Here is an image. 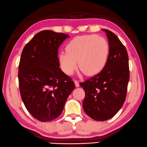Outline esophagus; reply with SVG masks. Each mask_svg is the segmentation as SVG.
I'll return each instance as SVG.
<instances>
[{"mask_svg":"<svg viewBox=\"0 0 147 147\" xmlns=\"http://www.w3.org/2000/svg\"><path fill=\"white\" fill-rule=\"evenodd\" d=\"M74 83H75V85L76 87H78L79 86H80V84H79V82L78 80H74Z\"/></svg>","mask_w":147,"mask_h":147,"instance_id":"1","label":"esophagus"}]
</instances>
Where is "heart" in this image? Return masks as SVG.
Segmentation results:
<instances>
[{
	"instance_id": "1",
	"label": "heart",
	"mask_w": 147,
	"mask_h": 147,
	"mask_svg": "<svg viewBox=\"0 0 147 147\" xmlns=\"http://www.w3.org/2000/svg\"><path fill=\"white\" fill-rule=\"evenodd\" d=\"M106 39L95 34L77 36L68 42L66 51H61L58 60L62 70L72 75L78 68L87 76H94L106 66L109 55Z\"/></svg>"
}]
</instances>
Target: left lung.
Masks as SVG:
<instances>
[{
	"instance_id": "left-lung-1",
	"label": "left lung",
	"mask_w": 147,
	"mask_h": 147,
	"mask_svg": "<svg viewBox=\"0 0 147 147\" xmlns=\"http://www.w3.org/2000/svg\"><path fill=\"white\" fill-rule=\"evenodd\" d=\"M109 45L105 68L80 86L85 92L82 107L86 114L97 121L111 118L125 102L129 80V57L121 41L111 31L102 29Z\"/></svg>"
}]
</instances>
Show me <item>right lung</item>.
I'll use <instances>...</instances> for the list:
<instances>
[{"mask_svg": "<svg viewBox=\"0 0 147 147\" xmlns=\"http://www.w3.org/2000/svg\"><path fill=\"white\" fill-rule=\"evenodd\" d=\"M69 36L51 30L38 33L25 46L18 66L20 96L34 118L47 122L58 118L75 84L60 69L58 51Z\"/></svg>", "mask_w": 147, "mask_h": 147, "instance_id": "1", "label": "right lung"}]
</instances>
